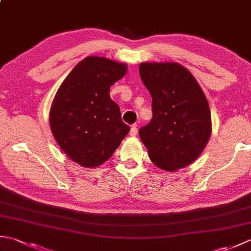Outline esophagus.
<instances>
[{"mask_svg": "<svg viewBox=\"0 0 251 251\" xmlns=\"http://www.w3.org/2000/svg\"><path fill=\"white\" fill-rule=\"evenodd\" d=\"M137 132H138V128H137V125H132L131 127H130V136H136L137 135Z\"/></svg>", "mask_w": 251, "mask_h": 251, "instance_id": "34e87169", "label": "esophagus"}]
</instances>
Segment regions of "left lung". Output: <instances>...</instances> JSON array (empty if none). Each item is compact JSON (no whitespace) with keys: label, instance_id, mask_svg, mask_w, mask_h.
Segmentation results:
<instances>
[{"label":"left lung","instance_id":"8db88e82","mask_svg":"<svg viewBox=\"0 0 251 251\" xmlns=\"http://www.w3.org/2000/svg\"><path fill=\"white\" fill-rule=\"evenodd\" d=\"M139 73L152 96V120L139 129L149 156L168 172L188 166L210 138V109L204 93L178 63L142 62Z\"/></svg>","mask_w":251,"mask_h":251}]
</instances>
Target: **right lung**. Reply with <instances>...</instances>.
Masks as SVG:
<instances>
[{
    "label": "right lung",
    "mask_w": 251,
    "mask_h": 251,
    "mask_svg": "<svg viewBox=\"0 0 251 251\" xmlns=\"http://www.w3.org/2000/svg\"><path fill=\"white\" fill-rule=\"evenodd\" d=\"M126 71L124 63L86 57L57 90L50 112L52 135L63 152L83 167L108 161L130 130L109 94Z\"/></svg>",
    "instance_id": "add662e5"
}]
</instances>
